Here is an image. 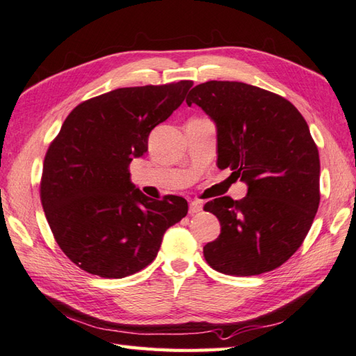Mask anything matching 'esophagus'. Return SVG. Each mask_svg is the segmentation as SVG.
Listing matches in <instances>:
<instances>
[{
    "label": "esophagus",
    "instance_id": "34e87169",
    "mask_svg": "<svg viewBox=\"0 0 356 356\" xmlns=\"http://www.w3.org/2000/svg\"><path fill=\"white\" fill-rule=\"evenodd\" d=\"M202 210V202L195 200V201H191V204H188V213L193 215V213H198Z\"/></svg>",
    "mask_w": 356,
    "mask_h": 356
}]
</instances>
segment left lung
<instances>
[{"instance_id": "left-lung-1", "label": "left lung", "mask_w": 356, "mask_h": 356, "mask_svg": "<svg viewBox=\"0 0 356 356\" xmlns=\"http://www.w3.org/2000/svg\"><path fill=\"white\" fill-rule=\"evenodd\" d=\"M186 103L215 121L218 168L249 186L243 200L206 202L221 224L202 249L207 264L234 277L277 269L300 249L320 206V154L306 120L286 98L238 81L195 86Z\"/></svg>"}]
</instances>
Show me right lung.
Wrapping results in <instances>:
<instances>
[{"mask_svg": "<svg viewBox=\"0 0 356 356\" xmlns=\"http://www.w3.org/2000/svg\"><path fill=\"white\" fill-rule=\"evenodd\" d=\"M192 86L183 79L122 87L86 99L50 143L41 204L55 241L79 269L101 278L140 272L155 259L165 230L187 215L184 198L152 200L135 188L129 165Z\"/></svg>", "mask_w": 356, "mask_h": 356, "instance_id": "add662e5", "label": "right lung"}]
</instances>
